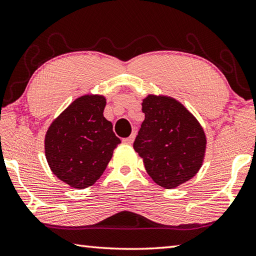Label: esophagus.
<instances>
[{
    "mask_svg": "<svg viewBox=\"0 0 256 256\" xmlns=\"http://www.w3.org/2000/svg\"><path fill=\"white\" fill-rule=\"evenodd\" d=\"M134 138H136V134H131V136H130L128 138H123V142L128 143V144H132L133 141H134Z\"/></svg>",
    "mask_w": 256,
    "mask_h": 256,
    "instance_id": "1",
    "label": "esophagus"
}]
</instances>
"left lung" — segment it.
<instances>
[{"instance_id": "8db88e82", "label": "left lung", "mask_w": 256, "mask_h": 256, "mask_svg": "<svg viewBox=\"0 0 256 256\" xmlns=\"http://www.w3.org/2000/svg\"><path fill=\"white\" fill-rule=\"evenodd\" d=\"M142 112L146 118L133 148L148 176L166 189L192 179L202 166L206 150V136L198 120L170 97L148 95Z\"/></svg>"}]
</instances>
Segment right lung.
Wrapping results in <instances>:
<instances>
[{"mask_svg":"<svg viewBox=\"0 0 256 256\" xmlns=\"http://www.w3.org/2000/svg\"><path fill=\"white\" fill-rule=\"evenodd\" d=\"M103 96L77 98L56 118L46 134V156L52 172L74 188L92 186L104 172L120 143L103 115Z\"/></svg>","mask_w":256,"mask_h":256,"instance_id":"right-lung-1","label":"right lung"}]
</instances>
